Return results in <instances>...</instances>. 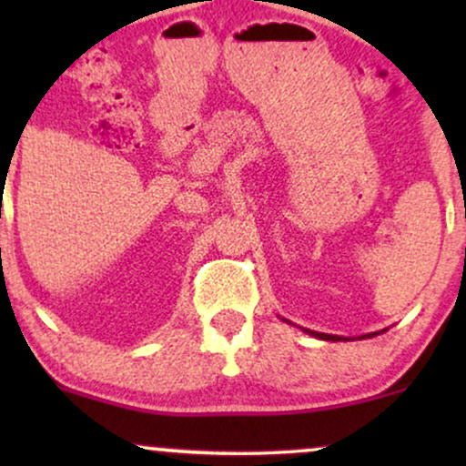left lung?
Here are the masks:
<instances>
[{
    "instance_id": "8db88e82",
    "label": "left lung",
    "mask_w": 466,
    "mask_h": 466,
    "mask_svg": "<svg viewBox=\"0 0 466 466\" xmlns=\"http://www.w3.org/2000/svg\"><path fill=\"white\" fill-rule=\"evenodd\" d=\"M307 333H311L313 337H319V339H326V341H337V339H341V337H337V335H326V333H315V330H307ZM374 335H379V333H370V335H363V337H374Z\"/></svg>"
}]
</instances>
